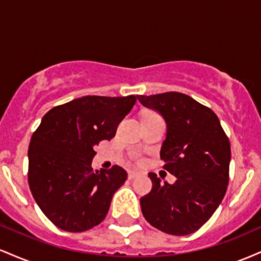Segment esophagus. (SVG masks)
<instances>
[{
	"label": "esophagus",
	"instance_id": "esophagus-1",
	"mask_svg": "<svg viewBox=\"0 0 261 261\" xmlns=\"http://www.w3.org/2000/svg\"><path fill=\"white\" fill-rule=\"evenodd\" d=\"M128 179H135L137 178V176H140V173L139 172H128Z\"/></svg>",
	"mask_w": 261,
	"mask_h": 261
}]
</instances>
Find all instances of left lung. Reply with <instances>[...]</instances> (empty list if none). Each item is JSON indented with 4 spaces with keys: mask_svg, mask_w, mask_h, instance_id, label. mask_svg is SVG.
<instances>
[{
    "mask_svg": "<svg viewBox=\"0 0 261 261\" xmlns=\"http://www.w3.org/2000/svg\"><path fill=\"white\" fill-rule=\"evenodd\" d=\"M137 98L167 122L161 160L163 168L176 178L168 184L149 173L152 190L141 197V211L162 232L190 234L207 222L226 194L229 140L216 114L187 94L167 92Z\"/></svg>",
    "mask_w": 261,
    "mask_h": 261,
    "instance_id": "obj_1",
    "label": "left lung"
}]
</instances>
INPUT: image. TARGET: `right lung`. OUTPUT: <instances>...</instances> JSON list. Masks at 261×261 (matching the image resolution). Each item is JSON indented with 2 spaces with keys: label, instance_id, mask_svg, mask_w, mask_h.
I'll return each mask as SVG.
<instances>
[{
  "label": "right lung",
  "instance_id": "obj_1",
  "mask_svg": "<svg viewBox=\"0 0 261 261\" xmlns=\"http://www.w3.org/2000/svg\"><path fill=\"white\" fill-rule=\"evenodd\" d=\"M136 95H86L53 108L33 134L28 182L44 215L66 232H83L107 216L115 191L127 178L113 166L93 170L94 147L112 140Z\"/></svg>",
  "mask_w": 261,
  "mask_h": 261
}]
</instances>
